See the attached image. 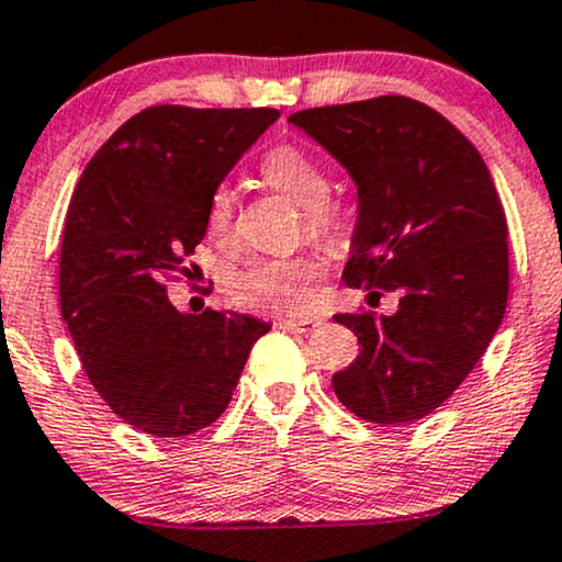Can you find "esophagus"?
<instances>
[{"instance_id":"34e87169","label":"esophagus","mask_w":562,"mask_h":562,"mask_svg":"<svg viewBox=\"0 0 562 562\" xmlns=\"http://www.w3.org/2000/svg\"><path fill=\"white\" fill-rule=\"evenodd\" d=\"M280 329H288V333H311L316 327V319H277L274 322Z\"/></svg>"}]
</instances>
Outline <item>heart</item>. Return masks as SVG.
Wrapping results in <instances>:
<instances>
[{
    "label": "heart",
    "mask_w": 562,
    "mask_h": 562,
    "mask_svg": "<svg viewBox=\"0 0 562 562\" xmlns=\"http://www.w3.org/2000/svg\"><path fill=\"white\" fill-rule=\"evenodd\" d=\"M261 175L269 186L290 195L303 206V225L314 240H333L342 229L346 214L340 201L329 195L324 167L301 146L280 144L263 154ZM235 222V195L229 188H216L209 199L206 225L212 235H227ZM319 267L308 259L259 261L229 280V293L243 306H256L274 314H303L311 303V282Z\"/></svg>",
    "instance_id": "b5f03b06"
}]
</instances>
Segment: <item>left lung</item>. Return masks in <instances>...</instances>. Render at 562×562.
<instances>
[{
    "label": "left lung",
    "instance_id": "obj_1",
    "mask_svg": "<svg viewBox=\"0 0 562 562\" xmlns=\"http://www.w3.org/2000/svg\"><path fill=\"white\" fill-rule=\"evenodd\" d=\"M358 188L348 288L401 295L397 311L335 314L358 358L333 376L363 422L395 427L439 408L495 337L508 303V222L482 154L437 110L376 97L290 114Z\"/></svg>",
    "mask_w": 562,
    "mask_h": 562
}]
</instances>
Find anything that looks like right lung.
I'll list each match as a JSON object with an SVG mask.
<instances>
[{"label":"right lung","instance_id":"add662e5","mask_svg":"<svg viewBox=\"0 0 562 562\" xmlns=\"http://www.w3.org/2000/svg\"><path fill=\"white\" fill-rule=\"evenodd\" d=\"M277 110L148 106L86 165L65 216L59 306L93 390L125 424L188 437L225 414L269 324L235 311L180 314L212 193Z\"/></svg>","mask_w":562,"mask_h":562}]
</instances>
